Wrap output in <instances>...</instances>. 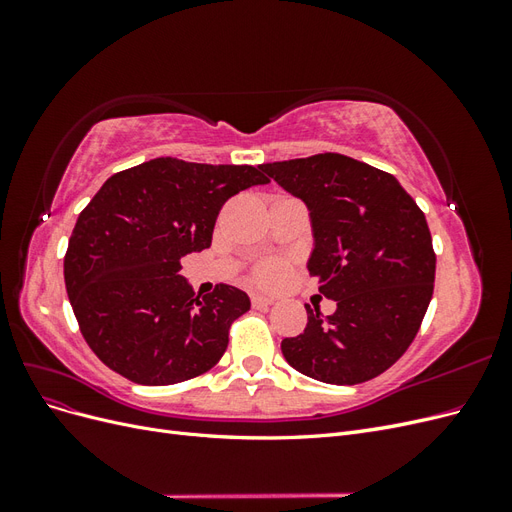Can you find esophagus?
Returning <instances> with one entry per match:
<instances>
[{"mask_svg":"<svg viewBox=\"0 0 512 512\" xmlns=\"http://www.w3.org/2000/svg\"><path fill=\"white\" fill-rule=\"evenodd\" d=\"M273 303L271 297H265V294H252V307L254 309H267Z\"/></svg>","mask_w":512,"mask_h":512,"instance_id":"obj_1","label":"esophagus"}]
</instances>
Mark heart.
I'll return each mask as SVG.
<instances>
[{
    "instance_id": "b5f03b06",
    "label": "heart",
    "mask_w": 512,
    "mask_h": 512,
    "mask_svg": "<svg viewBox=\"0 0 512 512\" xmlns=\"http://www.w3.org/2000/svg\"><path fill=\"white\" fill-rule=\"evenodd\" d=\"M286 273V262L280 258H269V260H262L254 267L252 271V280L260 286H275L277 282L282 280Z\"/></svg>"
}]
</instances>
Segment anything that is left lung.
Listing matches in <instances>:
<instances>
[{"label":"left lung","mask_w":512,"mask_h":512,"mask_svg":"<svg viewBox=\"0 0 512 512\" xmlns=\"http://www.w3.org/2000/svg\"><path fill=\"white\" fill-rule=\"evenodd\" d=\"M301 198L314 228L307 262L331 316L307 309V327L282 352L301 374L327 384H361L408 350L433 294L436 252L425 213L399 181L342 153L260 164Z\"/></svg>","instance_id":"1"}]
</instances>
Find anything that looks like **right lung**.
Here are the masks:
<instances>
[{
  "instance_id": "obj_1",
  "label": "right lung",
  "mask_w": 512,
  "mask_h": 512,
  "mask_svg": "<svg viewBox=\"0 0 512 512\" xmlns=\"http://www.w3.org/2000/svg\"><path fill=\"white\" fill-rule=\"evenodd\" d=\"M269 183L258 166L156 158L115 173L81 211L64 280L98 359L136 384L192 380L222 359L250 297L218 284L200 299L181 258L211 245L230 196Z\"/></svg>"
}]
</instances>
